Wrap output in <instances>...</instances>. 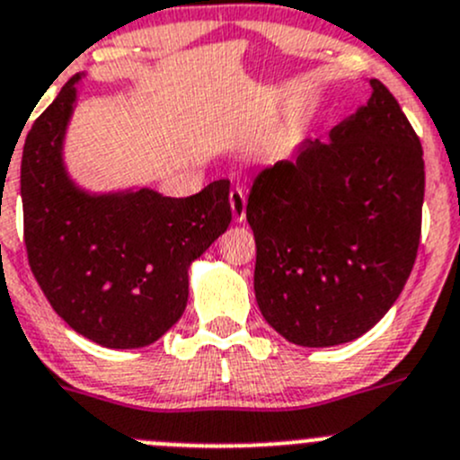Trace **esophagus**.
Listing matches in <instances>:
<instances>
[{"mask_svg": "<svg viewBox=\"0 0 460 460\" xmlns=\"http://www.w3.org/2000/svg\"><path fill=\"white\" fill-rule=\"evenodd\" d=\"M229 204H231V213L238 222H243L247 217V196H244L243 187L231 189L229 193Z\"/></svg>", "mask_w": 460, "mask_h": 460, "instance_id": "obj_1", "label": "esophagus"}]
</instances>
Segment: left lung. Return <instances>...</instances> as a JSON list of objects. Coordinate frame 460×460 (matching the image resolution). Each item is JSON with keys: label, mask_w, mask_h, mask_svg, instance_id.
Instances as JSON below:
<instances>
[{"label": "left lung", "mask_w": 460, "mask_h": 460, "mask_svg": "<svg viewBox=\"0 0 460 460\" xmlns=\"http://www.w3.org/2000/svg\"><path fill=\"white\" fill-rule=\"evenodd\" d=\"M372 97L294 160L253 180L247 220L256 235L264 320L300 347L356 341L401 296L420 243L423 146L396 97Z\"/></svg>", "instance_id": "left-lung-1"}]
</instances>
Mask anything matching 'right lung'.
I'll list each match as a JSON object with an SVG mask.
<instances>
[{"mask_svg":"<svg viewBox=\"0 0 460 460\" xmlns=\"http://www.w3.org/2000/svg\"><path fill=\"white\" fill-rule=\"evenodd\" d=\"M80 80L64 84L26 136V253L50 307L68 327L102 347L137 349L164 336L184 314L189 267L231 222L229 180L189 198L77 187L62 148Z\"/></svg>","mask_w":460,"mask_h":460,"instance_id":"1","label":"right lung"}]
</instances>
